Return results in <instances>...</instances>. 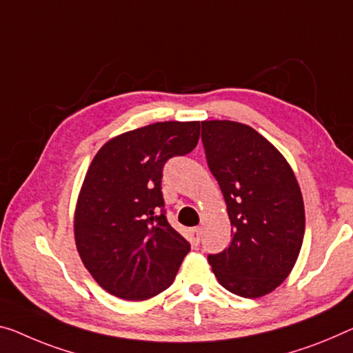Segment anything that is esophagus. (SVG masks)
Wrapping results in <instances>:
<instances>
[{"instance_id": "esophagus-1", "label": "esophagus", "mask_w": 353, "mask_h": 353, "mask_svg": "<svg viewBox=\"0 0 353 353\" xmlns=\"http://www.w3.org/2000/svg\"><path fill=\"white\" fill-rule=\"evenodd\" d=\"M200 235H202V227H192L191 229V238L195 246L200 243Z\"/></svg>"}]
</instances>
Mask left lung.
<instances>
[{
  "instance_id": "obj_1",
  "label": "left lung",
  "mask_w": 353,
  "mask_h": 353,
  "mask_svg": "<svg viewBox=\"0 0 353 353\" xmlns=\"http://www.w3.org/2000/svg\"><path fill=\"white\" fill-rule=\"evenodd\" d=\"M202 142L232 225L229 248L208 256V262L232 294L267 295L290 274L305 236L295 173L278 148L248 124L202 121Z\"/></svg>"
}]
</instances>
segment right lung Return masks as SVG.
<instances>
[{
    "label": "right lung",
    "instance_id": "add662e5",
    "mask_svg": "<svg viewBox=\"0 0 353 353\" xmlns=\"http://www.w3.org/2000/svg\"><path fill=\"white\" fill-rule=\"evenodd\" d=\"M199 121H164L108 140L91 161L74 213L79 256L108 294L143 301L170 287L191 245L167 222L161 180L195 148Z\"/></svg>",
    "mask_w": 353,
    "mask_h": 353
}]
</instances>
